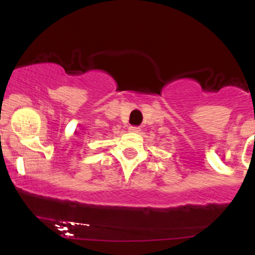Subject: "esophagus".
<instances>
[{
  "mask_svg": "<svg viewBox=\"0 0 255 255\" xmlns=\"http://www.w3.org/2000/svg\"><path fill=\"white\" fill-rule=\"evenodd\" d=\"M128 129H129V131H131V133H139L140 127H136V126H130Z\"/></svg>",
  "mask_w": 255,
  "mask_h": 255,
  "instance_id": "esophagus-1",
  "label": "esophagus"
}]
</instances>
